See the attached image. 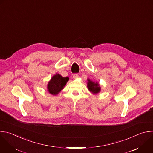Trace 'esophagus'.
<instances>
[{
    "instance_id": "1",
    "label": "esophagus",
    "mask_w": 153,
    "mask_h": 153,
    "mask_svg": "<svg viewBox=\"0 0 153 153\" xmlns=\"http://www.w3.org/2000/svg\"><path fill=\"white\" fill-rule=\"evenodd\" d=\"M73 77L74 79H77L78 77V74L77 73H74L73 74Z\"/></svg>"
}]
</instances>
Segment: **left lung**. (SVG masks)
Segmentation results:
<instances>
[{
	"mask_svg": "<svg viewBox=\"0 0 153 153\" xmlns=\"http://www.w3.org/2000/svg\"><path fill=\"white\" fill-rule=\"evenodd\" d=\"M88 82H87V87L88 89L91 92L92 94H96L100 92L101 90V88L98 84V82H94L89 79H88Z\"/></svg>",
	"mask_w": 153,
	"mask_h": 153,
	"instance_id": "obj_1",
	"label": "left lung"
}]
</instances>
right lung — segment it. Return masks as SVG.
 Wrapping results in <instances>:
<instances>
[{
	"instance_id": "right-lung-1",
	"label": "right lung",
	"mask_w": 153,
	"mask_h": 153,
	"mask_svg": "<svg viewBox=\"0 0 153 153\" xmlns=\"http://www.w3.org/2000/svg\"><path fill=\"white\" fill-rule=\"evenodd\" d=\"M68 80V77H64L59 74L54 75L48 83L47 91L53 95L58 94L65 86Z\"/></svg>"
}]
</instances>
